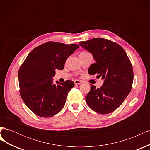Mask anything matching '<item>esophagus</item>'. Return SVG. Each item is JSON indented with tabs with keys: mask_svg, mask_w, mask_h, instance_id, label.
I'll use <instances>...</instances> for the list:
<instances>
[{
	"mask_svg": "<svg viewBox=\"0 0 150 150\" xmlns=\"http://www.w3.org/2000/svg\"><path fill=\"white\" fill-rule=\"evenodd\" d=\"M74 83H75V84H80L82 83V81H79V80H75Z\"/></svg>",
	"mask_w": 150,
	"mask_h": 150,
	"instance_id": "obj_1",
	"label": "esophagus"
}]
</instances>
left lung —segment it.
I'll return each instance as SVG.
<instances>
[{"instance_id":"left-lung-1","label":"left lung","mask_w":150,"mask_h":150,"mask_svg":"<svg viewBox=\"0 0 150 150\" xmlns=\"http://www.w3.org/2000/svg\"><path fill=\"white\" fill-rule=\"evenodd\" d=\"M79 45L94 59L89 74H96L98 78L104 79L100 88L91 86L86 103L99 114L112 112L123 103L132 88L133 70L129 59L120 45L106 39L94 38Z\"/></svg>"}]
</instances>
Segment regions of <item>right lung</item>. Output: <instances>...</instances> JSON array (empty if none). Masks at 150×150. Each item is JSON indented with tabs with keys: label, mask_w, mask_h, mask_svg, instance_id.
Masks as SVG:
<instances>
[{
	"label": "right lung",
	"mask_w": 150,
	"mask_h": 150,
	"mask_svg": "<svg viewBox=\"0 0 150 150\" xmlns=\"http://www.w3.org/2000/svg\"><path fill=\"white\" fill-rule=\"evenodd\" d=\"M79 47L75 44L47 42L35 47L26 57L18 73L20 94L34 114L50 117L64 107L73 81L53 84L55 70H62L67 59Z\"/></svg>",
	"instance_id": "add662e5"
}]
</instances>
